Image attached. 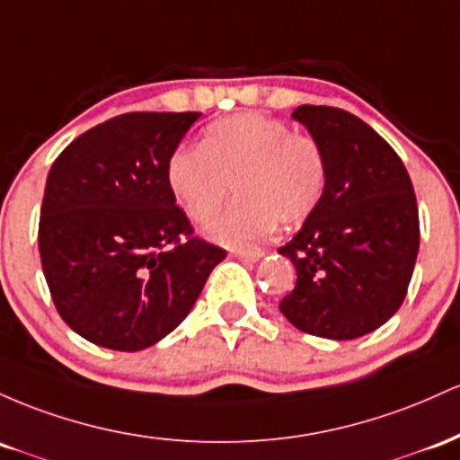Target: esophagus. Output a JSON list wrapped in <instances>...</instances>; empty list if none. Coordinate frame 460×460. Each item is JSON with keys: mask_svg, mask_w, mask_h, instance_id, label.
Masks as SVG:
<instances>
[{"mask_svg": "<svg viewBox=\"0 0 460 460\" xmlns=\"http://www.w3.org/2000/svg\"><path fill=\"white\" fill-rule=\"evenodd\" d=\"M232 254H234L236 258H241V261L256 262L265 256V250H261V247H241V250H234Z\"/></svg>", "mask_w": 460, "mask_h": 460, "instance_id": "esophagus-1", "label": "esophagus"}]
</instances>
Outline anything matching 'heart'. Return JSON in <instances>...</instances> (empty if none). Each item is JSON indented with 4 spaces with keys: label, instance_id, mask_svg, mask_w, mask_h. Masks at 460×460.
I'll list each match as a JSON object with an SVG mask.
<instances>
[{
    "label": "heart",
    "instance_id": "b5f03b06",
    "mask_svg": "<svg viewBox=\"0 0 460 460\" xmlns=\"http://www.w3.org/2000/svg\"><path fill=\"white\" fill-rule=\"evenodd\" d=\"M167 182L193 224H206L234 182L239 199L206 232L236 247L270 234L278 221L291 228L313 215L326 189V156L311 134L258 112H239L208 126L199 147L175 149Z\"/></svg>",
    "mask_w": 460,
    "mask_h": 460
}]
</instances>
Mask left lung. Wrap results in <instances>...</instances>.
<instances>
[{
	"label": "left lung",
	"instance_id": "8db88e82",
	"mask_svg": "<svg viewBox=\"0 0 460 460\" xmlns=\"http://www.w3.org/2000/svg\"><path fill=\"white\" fill-rule=\"evenodd\" d=\"M326 156L322 202L280 254L297 280L280 311L302 332L348 341L394 317L420 252V213L404 163L374 128L332 106H299Z\"/></svg>",
	"mask_w": 460,
	"mask_h": 460
}]
</instances>
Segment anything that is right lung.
<instances>
[{
    "label": "right lung",
    "instance_id": "add662e5",
    "mask_svg": "<svg viewBox=\"0 0 460 460\" xmlns=\"http://www.w3.org/2000/svg\"><path fill=\"white\" fill-rule=\"evenodd\" d=\"M199 112H128L51 164L39 252L56 311L86 341L138 352L182 323L226 250L193 236L167 163Z\"/></svg>",
    "mask_w": 460,
    "mask_h": 460
}]
</instances>
